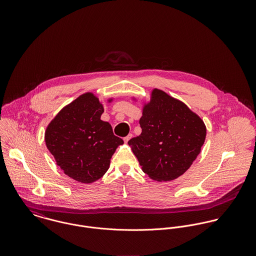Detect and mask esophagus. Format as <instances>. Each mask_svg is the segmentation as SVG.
Listing matches in <instances>:
<instances>
[{"label": "esophagus", "instance_id": "obj_1", "mask_svg": "<svg viewBox=\"0 0 256 256\" xmlns=\"http://www.w3.org/2000/svg\"><path fill=\"white\" fill-rule=\"evenodd\" d=\"M132 137H133V135H132V134H129L128 136L124 137V142H125V143H128Z\"/></svg>", "mask_w": 256, "mask_h": 256}]
</instances>
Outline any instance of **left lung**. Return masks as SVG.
Masks as SVG:
<instances>
[{
	"label": "left lung",
	"instance_id": "obj_1",
	"mask_svg": "<svg viewBox=\"0 0 256 256\" xmlns=\"http://www.w3.org/2000/svg\"><path fill=\"white\" fill-rule=\"evenodd\" d=\"M141 102L142 133L128 145L150 178L158 182L176 180L200 154L206 125L182 100L160 88H152L150 100Z\"/></svg>",
	"mask_w": 256,
	"mask_h": 256
}]
</instances>
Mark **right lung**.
I'll return each instance as SVG.
<instances>
[{
    "label": "right lung",
    "mask_w": 256,
    "mask_h": 256,
    "mask_svg": "<svg viewBox=\"0 0 256 256\" xmlns=\"http://www.w3.org/2000/svg\"><path fill=\"white\" fill-rule=\"evenodd\" d=\"M110 104L113 98H108ZM104 108L90 92L65 106L49 122L45 144L65 174L78 182H94L108 170L110 160L123 140L100 119Z\"/></svg>",
    "instance_id": "add662e5"
}]
</instances>
